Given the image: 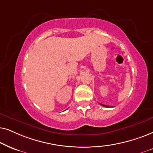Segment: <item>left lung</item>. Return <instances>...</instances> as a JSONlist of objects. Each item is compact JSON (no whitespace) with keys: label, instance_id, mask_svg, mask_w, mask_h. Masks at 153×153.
Instances as JSON below:
<instances>
[{"label":"left lung","instance_id":"obj_1","mask_svg":"<svg viewBox=\"0 0 153 153\" xmlns=\"http://www.w3.org/2000/svg\"><path fill=\"white\" fill-rule=\"evenodd\" d=\"M100 104L102 105V106H104V107H107V108H109V106L108 105H103V104H102V103H100Z\"/></svg>","mask_w":153,"mask_h":153}]
</instances>
